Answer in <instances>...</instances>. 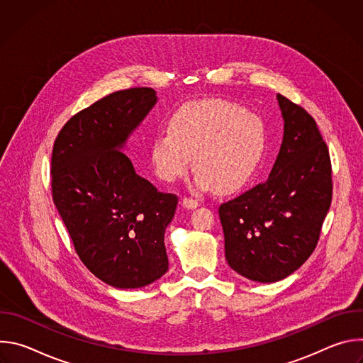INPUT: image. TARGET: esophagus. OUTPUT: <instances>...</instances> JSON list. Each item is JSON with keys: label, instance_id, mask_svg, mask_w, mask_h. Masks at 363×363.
I'll use <instances>...</instances> for the list:
<instances>
[{"label": "esophagus", "instance_id": "esophagus-1", "mask_svg": "<svg viewBox=\"0 0 363 363\" xmlns=\"http://www.w3.org/2000/svg\"><path fill=\"white\" fill-rule=\"evenodd\" d=\"M182 206L184 208H186V210H195L196 206H199V201H196V199H192V198H188V196H185V198H182Z\"/></svg>", "mask_w": 363, "mask_h": 363}]
</instances>
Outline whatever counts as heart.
Instances as JSON below:
<instances>
[{"label":"heart","mask_w":363,"mask_h":363,"mask_svg":"<svg viewBox=\"0 0 363 363\" xmlns=\"http://www.w3.org/2000/svg\"><path fill=\"white\" fill-rule=\"evenodd\" d=\"M266 152L263 122L228 101H210L177 115L155 136L150 158L165 181L184 177L194 157L192 186L234 194L254 177Z\"/></svg>","instance_id":"obj_1"}]
</instances>
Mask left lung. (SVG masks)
Wrapping results in <instances>:
<instances>
[{"label": "left lung", "instance_id": "8db88e82", "mask_svg": "<svg viewBox=\"0 0 363 363\" xmlns=\"http://www.w3.org/2000/svg\"><path fill=\"white\" fill-rule=\"evenodd\" d=\"M284 121L269 179L221 203L225 258L242 277L274 283L294 273L316 248L332 202V165L315 119L277 94Z\"/></svg>", "mask_w": 363, "mask_h": 363}]
</instances>
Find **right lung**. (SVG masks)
I'll return each mask as SVG.
<instances>
[{"mask_svg": "<svg viewBox=\"0 0 363 363\" xmlns=\"http://www.w3.org/2000/svg\"><path fill=\"white\" fill-rule=\"evenodd\" d=\"M158 97L150 87L115 91L76 113L51 155L56 208L83 264L118 289H139L168 272L164 242L178 196L139 177L122 152Z\"/></svg>", "mask_w": 363, "mask_h": 363, "instance_id": "obj_1", "label": "right lung"}]
</instances>
